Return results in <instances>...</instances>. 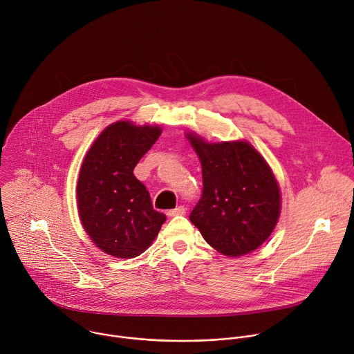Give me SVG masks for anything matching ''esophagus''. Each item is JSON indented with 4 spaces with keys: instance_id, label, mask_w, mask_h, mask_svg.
Segmentation results:
<instances>
[{
    "instance_id": "obj_1",
    "label": "esophagus",
    "mask_w": 354,
    "mask_h": 354,
    "mask_svg": "<svg viewBox=\"0 0 354 354\" xmlns=\"http://www.w3.org/2000/svg\"><path fill=\"white\" fill-rule=\"evenodd\" d=\"M185 213H186V209H185L183 206H179V207H176V209L169 210V212L167 213V216H168V217H176V216H183Z\"/></svg>"
}]
</instances>
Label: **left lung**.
<instances>
[{
	"instance_id": "8db88e82",
	"label": "left lung",
	"mask_w": 354,
	"mask_h": 354,
	"mask_svg": "<svg viewBox=\"0 0 354 354\" xmlns=\"http://www.w3.org/2000/svg\"><path fill=\"white\" fill-rule=\"evenodd\" d=\"M186 137L203 175L190 221L220 254H250L270 236L280 216V189L270 167L248 141L207 142L194 133Z\"/></svg>"
}]
</instances>
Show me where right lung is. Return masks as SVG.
Instances as JSON below:
<instances>
[{"label": "right lung", "instance_id": "right-lung-1", "mask_svg": "<svg viewBox=\"0 0 354 354\" xmlns=\"http://www.w3.org/2000/svg\"><path fill=\"white\" fill-rule=\"evenodd\" d=\"M158 126L120 120L108 126L86 153L77 185L84 230L105 254L129 259L153 243L165 214L133 171L161 136Z\"/></svg>", "mask_w": 354, "mask_h": 354}]
</instances>
